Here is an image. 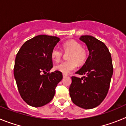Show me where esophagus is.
<instances>
[{"label":"esophagus","mask_w":126,"mask_h":126,"mask_svg":"<svg viewBox=\"0 0 126 126\" xmlns=\"http://www.w3.org/2000/svg\"><path fill=\"white\" fill-rule=\"evenodd\" d=\"M63 77H68V75L67 74H65V73H63Z\"/></svg>","instance_id":"1"}]
</instances>
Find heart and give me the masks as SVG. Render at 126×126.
Returning <instances> with one entry per match:
<instances>
[{"label":"heart","instance_id":"obj_1","mask_svg":"<svg viewBox=\"0 0 126 126\" xmlns=\"http://www.w3.org/2000/svg\"><path fill=\"white\" fill-rule=\"evenodd\" d=\"M63 51L67 55L68 60L61 62L56 64L55 69L63 73H68L77 67V64L81 65L87 60V53L79 42L75 40H69L63 45ZM63 52L58 47H54L51 53V56L55 62H58L62 57Z\"/></svg>","mask_w":126,"mask_h":126}]
</instances>
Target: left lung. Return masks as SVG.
<instances>
[{"instance_id": "1", "label": "left lung", "mask_w": 126, "mask_h": 126, "mask_svg": "<svg viewBox=\"0 0 126 126\" xmlns=\"http://www.w3.org/2000/svg\"><path fill=\"white\" fill-rule=\"evenodd\" d=\"M80 39L86 44L89 56L82 67L75 73L85 75L81 79L71 77L69 91L76 105L91 109L101 104L110 87L113 74L110 53L103 42L92 36H81Z\"/></svg>"}]
</instances>
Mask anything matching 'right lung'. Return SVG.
Returning <instances> with one entry per match:
<instances>
[{"label":"right lung","instance_id":"obj_1","mask_svg":"<svg viewBox=\"0 0 126 126\" xmlns=\"http://www.w3.org/2000/svg\"><path fill=\"white\" fill-rule=\"evenodd\" d=\"M60 40L56 36L38 35L25 42L17 54L14 75L21 97L32 107L51 102L63 79L60 71L49 72L53 68L51 53Z\"/></svg>","mask_w":126,"mask_h":126}]
</instances>
